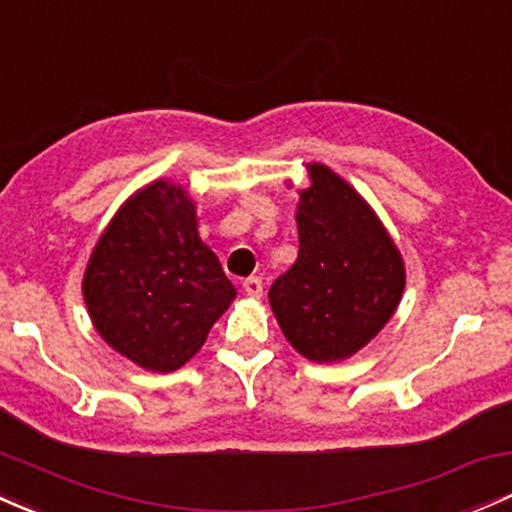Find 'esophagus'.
<instances>
[{"label": "esophagus", "instance_id": "esophagus-1", "mask_svg": "<svg viewBox=\"0 0 512 512\" xmlns=\"http://www.w3.org/2000/svg\"><path fill=\"white\" fill-rule=\"evenodd\" d=\"M242 289H245L247 297H262V289H265V284H262L260 277H247L245 282H242Z\"/></svg>", "mask_w": 512, "mask_h": 512}]
</instances>
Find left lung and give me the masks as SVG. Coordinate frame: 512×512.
I'll list each match as a JSON object with an SVG mask.
<instances>
[{"instance_id": "left-lung-1", "label": "left lung", "mask_w": 512, "mask_h": 512, "mask_svg": "<svg viewBox=\"0 0 512 512\" xmlns=\"http://www.w3.org/2000/svg\"><path fill=\"white\" fill-rule=\"evenodd\" d=\"M301 191L299 257L270 287L284 336L316 363L365 346L400 304L405 265L378 215L341 176L311 164Z\"/></svg>"}]
</instances>
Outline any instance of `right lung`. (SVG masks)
<instances>
[{
  "label": "right lung",
  "instance_id": "add662e5",
  "mask_svg": "<svg viewBox=\"0 0 512 512\" xmlns=\"http://www.w3.org/2000/svg\"><path fill=\"white\" fill-rule=\"evenodd\" d=\"M83 297L100 336L157 373L206 343L235 287L198 238L184 188L154 181L117 211L90 255Z\"/></svg>",
  "mask_w": 512,
  "mask_h": 512
}]
</instances>
